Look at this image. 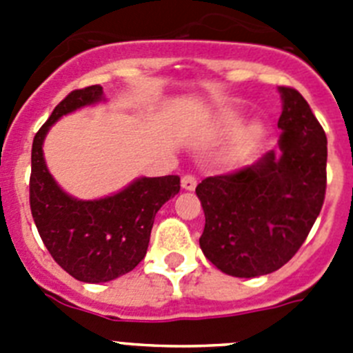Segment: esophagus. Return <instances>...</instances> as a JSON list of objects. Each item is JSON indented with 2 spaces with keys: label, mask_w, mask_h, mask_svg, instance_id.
<instances>
[{
  "label": "esophagus",
  "mask_w": 353,
  "mask_h": 353,
  "mask_svg": "<svg viewBox=\"0 0 353 353\" xmlns=\"http://www.w3.org/2000/svg\"><path fill=\"white\" fill-rule=\"evenodd\" d=\"M196 183H198V180H196L194 174H183L182 176V187L185 191H194Z\"/></svg>",
  "instance_id": "34e87169"
}]
</instances>
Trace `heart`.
<instances>
[{
  "instance_id": "heart-1",
  "label": "heart",
  "mask_w": 353,
  "mask_h": 353,
  "mask_svg": "<svg viewBox=\"0 0 353 353\" xmlns=\"http://www.w3.org/2000/svg\"><path fill=\"white\" fill-rule=\"evenodd\" d=\"M260 132H261L260 125H252L251 130H249V134H251V136H260Z\"/></svg>"
}]
</instances>
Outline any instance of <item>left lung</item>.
<instances>
[{"label":"left lung","mask_w":353,"mask_h":353,"mask_svg":"<svg viewBox=\"0 0 353 353\" xmlns=\"http://www.w3.org/2000/svg\"><path fill=\"white\" fill-rule=\"evenodd\" d=\"M279 93V152L196 187L205 212L199 248L228 276L281 269L304 244L325 199V132L297 90L281 86Z\"/></svg>","instance_id":"8db88e82"}]
</instances>
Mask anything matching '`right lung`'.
<instances>
[{"mask_svg":"<svg viewBox=\"0 0 353 353\" xmlns=\"http://www.w3.org/2000/svg\"><path fill=\"white\" fill-rule=\"evenodd\" d=\"M101 101L99 84L68 93L35 134L31 148L33 221L56 263L83 283H108L130 272L145 258L155 214L180 191L176 174L143 176L117 194L84 201L54 182L43 161L46 134L63 114Z\"/></svg>","mask_w":353,"mask_h":353,"instance_id":"obj_1","label":"right lung"}]
</instances>
